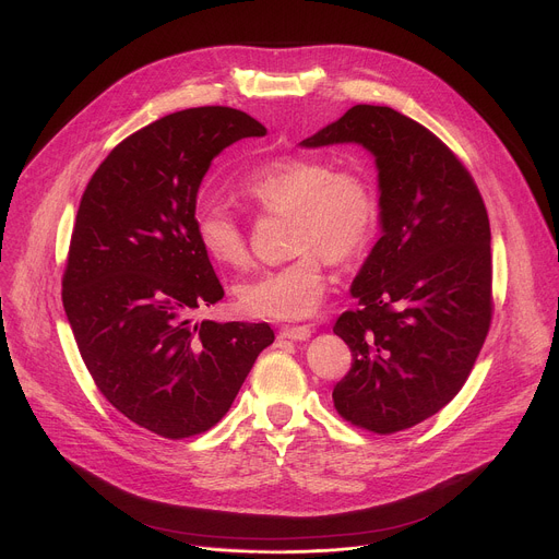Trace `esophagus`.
Masks as SVG:
<instances>
[{"label":"esophagus","mask_w":559,"mask_h":559,"mask_svg":"<svg viewBox=\"0 0 559 559\" xmlns=\"http://www.w3.org/2000/svg\"><path fill=\"white\" fill-rule=\"evenodd\" d=\"M311 329L308 326H284V329H280V333H277V337L280 340H293V342H304V340H308L311 337Z\"/></svg>","instance_id":"34e87169"}]
</instances>
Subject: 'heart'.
Here are the masks:
<instances>
[{
    "label": "heart",
    "instance_id": "1",
    "mask_svg": "<svg viewBox=\"0 0 559 559\" xmlns=\"http://www.w3.org/2000/svg\"><path fill=\"white\" fill-rule=\"evenodd\" d=\"M239 191L266 215H290L293 251L284 266L235 286L243 313L266 320H301L318 311L326 293V264L359 255L380 222L373 181L357 166H333L316 155H286L248 173ZM195 235L211 260L239 269L248 262L241 222L226 206L195 213Z\"/></svg>",
    "mask_w": 559,
    "mask_h": 559
}]
</instances>
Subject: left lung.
<instances>
[{"mask_svg": "<svg viewBox=\"0 0 559 559\" xmlns=\"http://www.w3.org/2000/svg\"><path fill=\"white\" fill-rule=\"evenodd\" d=\"M357 142L380 168L382 237L333 333L353 355L333 389L348 424L391 436L466 384L492 320L490 226L462 159L419 121L357 104L304 146Z\"/></svg>", "mask_w": 559, "mask_h": 559, "instance_id": "left-lung-1", "label": "left lung"}]
</instances>
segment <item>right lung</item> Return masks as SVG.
Segmentation results:
<instances>
[{
    "label": "right lung",
    "mask_w": 559,
    "mask_h": 559,
    "mask_svg": "<svg viewBox=\"0 0 559 559\" xmlns=\"http://www.w3.org/2000/svg\"><path fill=\"white\" fill-rule=\"evenodd\" d=\"M262 135L228 106L170 112L121 140L80 202L61 277L80 355L123 417L166 440L213 428L275 340L264 322L189 318L224 297L195 235L200 183L219 151Z\"/></svg>",
    "instance_id": "add662e5"
}]
</instances>
